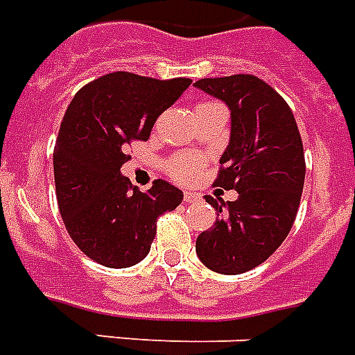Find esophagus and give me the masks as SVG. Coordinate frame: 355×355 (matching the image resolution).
I'll return each mask as SVG.
<instances>
[{"instance_id": "1", "label": "esophagus", "mask_w": 355, "mask_h": 355, "mask_svg": "<svg viewBox=\"0 0 355 355\" xmlns=\"http://www.w3.org/2000/svg\"><path fill=\"white\" fill-rule=\"evenodd\" d=\"M184 200L186 202H197V200H200V193H197V191H184Z\"/></svg>"}]
</instances>
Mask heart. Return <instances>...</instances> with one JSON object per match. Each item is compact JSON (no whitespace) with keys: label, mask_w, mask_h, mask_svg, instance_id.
Segmentation results:
<instances>
[{"label":"heart","mask_w":355,"mask_h":355,"mask_svg":"<svg viewBox=\"0 0 355 355\" xmlns=\"http://www.w3.org/2000/svg\"><path fill=\"white\" fill-rule=\"evenodd\" d=\"M200 166H202L200 156L180 155L167 162V173L171 175V178L178 180V182H191L199 175Z\"/></svg>","instance_id":"obj_1"}]
</instances>
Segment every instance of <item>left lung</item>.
<instances>
[{
  "mask_svg": "<svg viewBox=\"0 0 355 355\" xmlns=\"http://www.w3.org/2000/svg\"><path fill=\"white\" fill-rule=\"evenodd\" d=\"M193 86L230 110V141L216 186L237 191L234 202L206 197L219 219L197 237L195 250L210 270L241 275L263 263L295 223L306 177L302 139L289 105L254 75Z\"/></svg>",
  "mask_w": 355,
  "mask_h": 355,
  "instance_id": "8db88e82",
  "label": "left lung"
}]
</instances>
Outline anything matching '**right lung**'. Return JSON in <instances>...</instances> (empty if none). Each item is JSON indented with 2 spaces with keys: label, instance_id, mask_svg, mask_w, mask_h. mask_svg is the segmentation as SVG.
I'll list each match as a JSON object with an SVG mask.
<instances>
[{
  "label": "right lung",
  "instance_id": "1",
  "mask_svg": "<svg viewBox=\"0 0 355 355\" xmlns=\"http://www.w3.org/2000/svg\"><path fill=\"white\" fill-rule=\"evenodd\" d=\"M191 85L114 71L80 88L53 150L58 210L75 245L97 263L125 269L149 254L156 219L184 193L166 180L139 191L121 175L132 139H149L156 118Z\"/></svg>",
  "mask_w": 355,
  "mask_h": 355
}]
</instances>
